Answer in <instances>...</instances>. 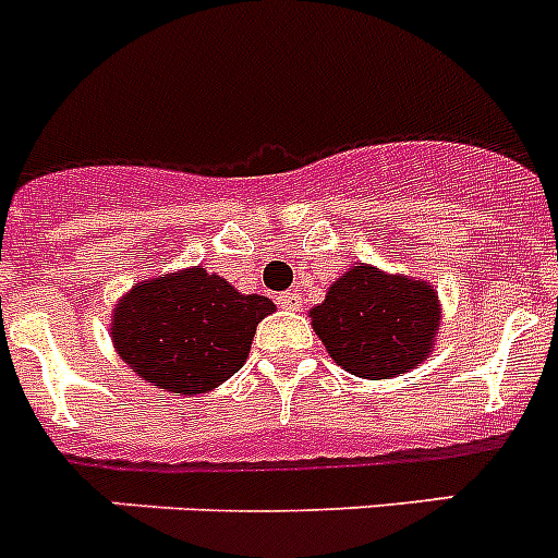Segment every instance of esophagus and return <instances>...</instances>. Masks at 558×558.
Returning <instances> with one entry per match:
<instances>
[{
	"label": "esophagus",
	"mask_w": 558,
	"mask_h": 558,
	"mask_svg": "<svg viewBox=\"0 0 558 558\" xmlns=\"http://www.w3.org/2000/svg\"><path fill=\"white\" fill-rule=\"evenodd\" d=\"M279 304H282V310L299 313V310H302V293H299V290H288V293L279 295Z\"/></svg>",
	"instance_id": "esophagus-1"
}]
</instances>
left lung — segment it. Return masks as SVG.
<instances>
[{
	"instance_id": "1",
	"label": "left lung",
	"mask_w": 558,
	"mask_h": 558,
	"mask_svg": "<svg viewBox=\"0 0 558 558\" xmlns=\"http://www.w3.org/2000/svg\"><path fill=\"white\" fill-rule=\"evenodd\" d=\"M329 357L363 379L402 377L436 347L441 304L430 282L357 263L310 310Z\"/></svg>"
}]
</instances>
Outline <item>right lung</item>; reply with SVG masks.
Listing matches in <instances>:
<instances>
[{
  "instance_id": "1",
  "label": "right lung",
  "mask_w": 558,
  "mask_h": 558,
  "mask_svg": "<svg viewBox=\"0 0 558 558\" xmlns=\"http://www.w3.org/2000/svg\"><path fill=\"white\" fill-rule=\"evenodd\" d=\"M274 310L265 295L236 293L195 265L133 284L113 307L111 340L145 383L195 397L243 368L256 324Z\"/></svg>"
}]
</instances>
